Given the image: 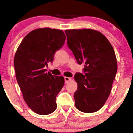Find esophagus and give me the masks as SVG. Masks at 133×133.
<instances>
[{
    "mask_svg": "<svg viewBox=\"0 0 133 133\" xmlns=\"http://www.w3.org/2000/svg\"><path fill=\"white\" fill-rule=\"evenodd\" d=\"M64 80H65V83L67 84V83H69V81H70L71 80V77H65Z\"/></svg>",
    "mask_w": 133,
    "mask_h": 133,
    "instance_id": "34e87169",
    "label": "esophagus"
}]
</instances>
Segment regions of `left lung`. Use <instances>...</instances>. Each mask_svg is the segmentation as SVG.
Returning <instances> with one entry per match:
<instances>
[{"mask_svg":"<svg viewBox=\"0 0 133 133\" xmlns=\"http://www.w3.org/2000/svg\"><path fill=\"white\" fill-rule=\"evenodd\" d=\"M67 46L77 63H84V75L77 73L76 107L91 113L100 110L107 100L117 71L114 49L100 31L91 29L65 30Z\"/></svg>","mask_w":133,"mask_h":133,"instance_id":"8db88e82","label":"left lung"}]
</instances>
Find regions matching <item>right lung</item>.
Returning a JSON list of instances; mask_svg holds the SVG:
<instances>
[{
	"instance_id": "1",
	"label": "right lung",
	"mask_w": 133,
	"mask_h": 133,
	"mask_svg": "<svg viewBox=\"0 0 133 133\" xmlns=\"http://www.w3.org/2000/svg\"><path fill=\"white\" fill-rule=\"evenodd\" d=\"M62 30L40 28L28 33L18 47L14 58L16 77L24 101L32 111L48 115L57 107L56 96L64 84L63 76L46 72L54 55L63 46Z\"/></svg>"
}]
</instances>
